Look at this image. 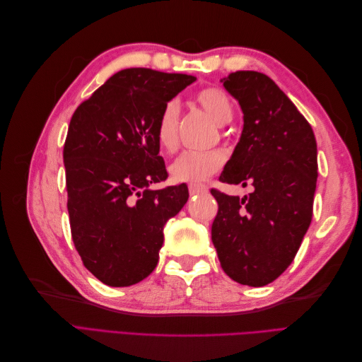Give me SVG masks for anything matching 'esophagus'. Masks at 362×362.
Masks as SVG:
<instances>
[{"label": "esophagus", "mask_w": 362, "mask_h": 362, "mask_svg": "<svg viewBox=\"0 0 362 362\" xmlns=\"http://www.w3.org/2000/svg\"><path fill=\"white\" fill-rule=\"evenodd\" d=\"M206 192H208V187L204 184H190L189 185L190 196H198V194H202V193H206Z\"/></svg>", "instance_id": "1"}]
</instances>
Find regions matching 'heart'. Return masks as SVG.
<instances>
[{
	"mask_svg": "<svg viewBox=\"0 0 362 362\" xmlns=\"http://www.w3.org/2000/svg\"><path fill=\"white\" fill-rule=\"evenodd\" d=\"M194 101L210 115L218 125L231 122L234 116L233 103L218 87H205L194 95ZM180 105L175 100L164 104L156 122L154 136L157 145L166 152H173L178 146ZM223 166L221 152H184L169 166V173L175 182L198 184L210 178Z\"/></svg>",
	"mask_w": 362,
	"mask_h": 362,
	"instance_id": "obj_1",
	"label": "heart"
}]
</instances>
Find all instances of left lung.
Wrapping results in <instances>:
<instances>
[{
  "label": "left lung",
  "mask_w": 362,
  "mask_h": 362,
  "mask_svg": "<svg viewBox=\"0 0 362 362\" xmlns=\"http://www.w3.org/2000/svg\"><path fill=\"white\" fill-rule=\"evenodd\" d=\"M243 112V131L222 182L250 185L245 198L217 189L211 240L226 275L262 287L291 264L313 218L317 144L313 128L276 83L255 71L221 80Z\"/></svg>",
  "instance_id": "left-lung-1"
}]
</instances>
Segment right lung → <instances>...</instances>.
I'll use <instances>...</instances> for the list:
<instances>
[{"label": "right lung", "mask_w": 362, "mask_h": 362, "mask_svg": "<svg viewBox=\"0 0 362 362\" xmlns=\"http://www.w3.org/2000/svg\"><path fill=\"white\" fill-rule=\"evenodd\" d=\"M196 78L129 68L110 76L72 115L63 161L75 249L110 287L151 275L163 228L189 199L187 185L151 190L168 170L154 128L164 104Z\"/></svg>", "instance_id": "1"}]
</instances>
